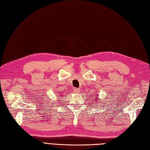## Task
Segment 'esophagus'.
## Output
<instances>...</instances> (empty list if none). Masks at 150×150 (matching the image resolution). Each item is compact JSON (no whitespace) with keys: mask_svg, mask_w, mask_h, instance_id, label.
Wrapping results in <instances>:
<instances>
[{"mask_svg":"<svg viewBox=\"0 0 150 150\" xmlns=\"http://www.w3.org/2000/svg\"><path fill=\"white\" fill-rule=\"evenodd\" d=\"M80 91H81V90H80V89H79V88H75L74 89V91L75 93H79L80 92Z\"/></svg>","mask_w":150,"mask_h":150,"instance_id":"34e87169","label":"esophagus"}]
</instances>
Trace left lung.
<instances>
[{"label": "left lung", "instance_id": "obj_1", "mask_svg": "<svg viewBox=\"0 0 150 150\" xmlns=\"http://www.w3.org/2000/svg\"><path fill=\"white\" fill-rule=\"evenodd\" d=\"M98 99H96V100H95V101H98ZM95 101H94V102H95Z\"/></svg>", "mask_w": 150, "mask_h": 150}]
</instances>
